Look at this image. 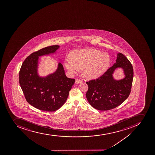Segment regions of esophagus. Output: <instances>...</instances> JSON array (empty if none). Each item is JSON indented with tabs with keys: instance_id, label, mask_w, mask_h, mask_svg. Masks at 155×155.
Segmentation results:
<instances>
[{
	"instance_id": "esophagus-1",
	"label": "esophagus",
	"mask_w": 155,
	"mask_h": 155,
	"mask_svg": "<svg viewBox=\"0 0 155 155\" xmlns=\"http://www.w3.org/2000/svg\"><path fill=\"white\" fill-rule=\"evenodd\" d=\"M82 83V81L81 80L76 79L75 82V83L76 84H81Z\"/></svg>"
}]
</instances>
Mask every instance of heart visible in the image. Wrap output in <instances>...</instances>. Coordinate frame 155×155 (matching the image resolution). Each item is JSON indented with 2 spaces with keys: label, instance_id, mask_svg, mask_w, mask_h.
Instances as JSON below:
<instances>
[{
  "label": "heart",
  "instance_id": "1",
  "mask_svg": "<svg viewBox=\"0 0 155 155\" xmlns=\"http://www.w3.org/2000/svg\"><path fill=\"white\" fill-rule=\"evenodd\" d=\"M111 63L108 54L92 48L79 49L71 53V57L65 59L64 65L71 74L79 72L82 68L83 73L89 79H95L103 75Z\"/></svg>",
  "mask_w": 155,
  "mask_h": 155
}]
</instances>
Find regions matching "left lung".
<instances>
[{
  "label": "left lung",
  "mask_w": 155,
  "mask_h": 155,
  "mask_svg": "<svg viewBox=\"0 0 155 155\" xmlns=\"http://www.w3.org/2000/svg\"><path fill=\"white\" fill-rule=\"evenodd\" d=\"M121 68L125 77L115 80L113 74ZM133 69L126 56L118 53L116 62L103 75L87 82L88 90L86 97L89 104L100 110H107L120 105L129 96L133 81Z\"/></svg>",
  "instance_id": "1"
}]
</instances>
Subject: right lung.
Returning a JSON list of instances; mask_svg holds the SVG:
<instances>
[{
  "instance_id": "add662e5",
  "label": "right lung",
  "mask_w": 155,
  "mask_h": 155,
  "mask_svg": "<svg viewBox=\"0 0 155 155\" xmlns=\"http://www.w3.org/2000/svg\"><path fill=\"white\" fill-rule=\"evenodd\" d=\"M59 45L45 47L26 58L19 72V83L28 103L38 110L54 111L65 103L75 80L67 78L63 65L45 77L38 74L39 56L54 54Z\"/></svg>"
}]
</instances>
